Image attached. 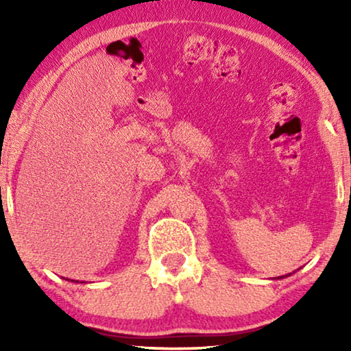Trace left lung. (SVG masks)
Listing matches in <instances>:
<instances>
[{"label":"left lung","instance_id":"left-lung-1","mask_svg":"<svg viewBox=\"0 0 351 351\" xmlns=\"http://www.w3.org/2000/svg\"><path fill=\"white\" fill-rule=\"evenodd\" d=\"M288 276H291V274H288ZM288 276H287V277H288ZM283 277H285V276H282V277H277V278H283Z\"/></svg>","mask_w":351,"mask_h":351}]
</instances>
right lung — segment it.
Masks as SVG:
<instances>
[{"mask_svg": "<svg viewBox=\"0 0 351 351\" xmlns=\"http://www.w3.org/2000/svg\"><path fill=\"white\" fill-rule=\"evenodd\" d=\"M69 280V278H68ZM71 282H74V283H79V280H71ZM80 283H86V282H80Z\"/></svg>", "mask_w": 351, "mask_h": 351, "instance_id": "right-lung-1", "label": "right lung"}]
</instances>
